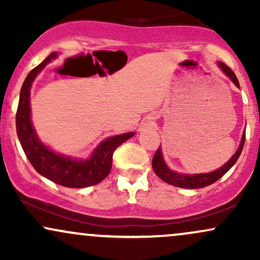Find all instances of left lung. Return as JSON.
Masks as SVG:
<instances>
[{
	"label": "left lung",
	"mask_w": 260,
	"mask_h": 260,
	"mask_svg": "<svg viewBox=\"0 0 260 260\" xmlns=\"http://www.w3.org/2000/svg\"><path fill=\"white\" fill-rule=\"evenodd\" d=\"M219 67L221 68L222 72L229 77L230 79L234 82V84L240 88V83H238L237 77L235 76V73L232 72L231 70L222 62H219ZM244 140H246V131H244L242 134V139H241L240 147H238L237 151L232 155L231 159H230L225 165L219 168L215 171L208 172V174H180V172L172 171L171 169H169V166L166 165L165 160H164L162 151H161V148H159L155 153L153 157V170L154 172L160 177V180H162L166 183L172 184L175 187H181V188H188V189H196V188H203L213 184L214 182L222 177L226 172L229 171L232 166L235 165L236 161H237L238 157H240L241 153H242V149L244 145Z\"/></svg>",
	"instance_id": "1"
}]
</instances>
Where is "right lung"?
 I'll list each match as a JSON object with an SVG mask.
<instances>
[{
  "mask_svg": "<svg viewBox=\"0 0 260 260\" xmlns=\"http://www.w3.org/2000/svg\"><path fill=\"white\" fill-rule=\"evenodd\" d=\"M57 53L52 52L29 72L20 89L19 104L16 115L17 134L20 145L37 171L47 180L59 186L84 188L100 183L111 171L112 155L123 142L134 136V132L110 137L94 149L88 159H74L53 151L41 142L31 123L30 89L34 79Z\"/></svg>",
  "mask_w": 260,
  "mask_h": 260,
  "instance_id": "1",
  "label": "right lung"
}]
</instances>
